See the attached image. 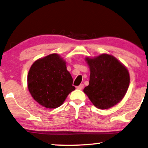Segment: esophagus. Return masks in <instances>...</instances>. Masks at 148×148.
<instances>
[{
    "label": "esophagus",
    "mask_w": 148,
    "mask_h": 148,
    "mask_svg": "<svg viewBox=\"0 0 148 148\" xmlns=\"http://www.w3.org/2000/svg\"><path fill=\"white\" fill-rule=\"evenodd\" d=\"M83 88H84V84H80L78 86H77V88H78V89H79V90L83 89Z\"/></svg>",
    "instance_id": "34e87169"
}]
</instances>
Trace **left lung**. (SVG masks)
Returning <instances> with one entry per match:
<instances>
[{
  "mask_svg": "<svg viewBox=\"0 0 148 148\" xmlns=\"http://www.w3.org/2000/svg\"><path fill=\"white\" fill-rule=\"evenodd\" d=\"M90 69L89 85L84 92L98 109H108L122 100L130 84L128 70L112 55L86 58Z\"/></svg>",
  "mask_w": 148,
  "mask_h": 148,
  "instance_id": "left-lung-1",
  "label": "left lung"
}]
</instances>
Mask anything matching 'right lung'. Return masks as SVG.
I'll return each instance as SVG.
<instances>
[{
    "instance_id": "obj_1",
    "label": "right lung",
    "mask_w": 148,
    "mask_h": 148,
    "mask_svg": "<svg viewBox=\"0 0 148 148\" xmlns=\"http://www.w3.org/2000/svg\"><path fill=\"white\" fill-rule=\"evenodd\" d=\"M27 82L32 98L46 108L60 106L75 90L65 61L57 54L35 61L28 72Z\"/></svg>"
}]
</instances>
